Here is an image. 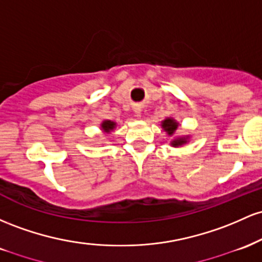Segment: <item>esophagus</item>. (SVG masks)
I'll list each match as a JSON object with an SVG mask.
<instances>
[{"instance_id": "esophagus-1", "label": "esophagus", "mask_w": 262, "mask_h": 262, "mask_svg": "<svg viewBox=\"0 0 262 262\" xmlns=\"http://www.w3.org/2000/svg\"><path fill=\"white\" fill-rule=\"evenodd\" d=\"M135 116H136L137 119H142V110H141L140 107L135 108Z\"/></svg>"}]
</instances>
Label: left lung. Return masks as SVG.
<instances>
[{
  "label": "left lung",
  "instance_id": "left-lung-1",
  "mask_svg": "<svg viewBox=\"0 0 262 262\" xmlns=\"http://www.w3.org/2000/svg\"><path fill=\"white\" fill-rule=\"evenodd\" d=\"M161 127H162L163 131L170 137L173 136V135H176V132H177L179 127V122L176 121L173 117H166L163 121H161ZM189 137V135H187V136H176L174 139L170 140V146L182 147L183 145H186V143H188Z\"/></svg>",
  "mask_w": 262,
  "mask_h": 262
}]
</instances>
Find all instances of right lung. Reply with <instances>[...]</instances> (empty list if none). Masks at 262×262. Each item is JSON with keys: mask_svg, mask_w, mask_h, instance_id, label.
<instances>
[{"mask_svg": "<svg viewBox=\"0 0 262 262\" xmlns=\"http://www.w3.org/2000/svg\"><path fill=\"white\" fill-rule=\"evenodd\" d=\"M100 128L104 134H111L114 130L116 128V122L115 121H111V120H104L101 123H100Z\"/></svg>", "mask_w": 262, "mask_h": 262, "instance_id": "1", "label": "right lung"}]
</instances>
